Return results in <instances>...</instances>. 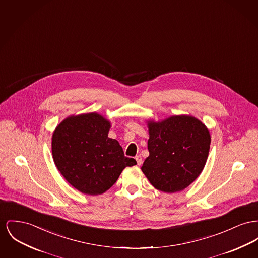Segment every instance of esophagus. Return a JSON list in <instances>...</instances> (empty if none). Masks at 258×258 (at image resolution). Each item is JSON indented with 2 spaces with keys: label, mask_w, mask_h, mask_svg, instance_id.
<instances>
[{
  "label": "esophagus",
  "mask_w": 258,
  "mask_h": 258,
  "mask_svg": "<svg viewBox=\"0 0 258 258\" xmlns=\"http://www.w3.org/2000/svg\"><path fill=\"white\" fill-rule=\"evenodd\" d=\"M136 160H137V165H138V166L142 165L143 161H142V158H141V156H140V155H138V156H137V157H136Z\"/></svg>",
  "instance_id": "obj_1"
}]
</instances>
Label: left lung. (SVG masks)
Returning a JSON list of instances; mask_svg holds the SVG:
<instances>
[{"instance_id": "left-lung-1", "label": "left lung", "mask_w": 258, "mask_h": 258, "mask_svg": "<svg viewBox=\"0 0 258 258\" xmlns=\"http://www.w3.org/2000/svg\"><path fill=\"white\" fill-rule=\"evenodd\" d=\"M149 156L141 170L152 185L165 193L180 192L201 174L208 160L209 128L191 115L147 121Z\"/></svg>"}]
</instances>
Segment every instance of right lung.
Returning <instances> with one entry per match:
<instances>
[{
    "instance_id": "1",
    "label": "right lung",
    "mask_w": 258,
    "mask_h": 258,
    "mask_svg": "<svg viewBox=\"0 0 258 258\" xmlns=\"http://www.w3.org/2000/svg\"><path fill=\"white\" fill-rule=\"evenodd\" d=\"M111 122L92 112L72 115L55 127L52 158L62 176L78 191L100 195L118 180L126 167L137 165L124 156L120 143L108 137Z\"/></svg>"
}]
</instances>
